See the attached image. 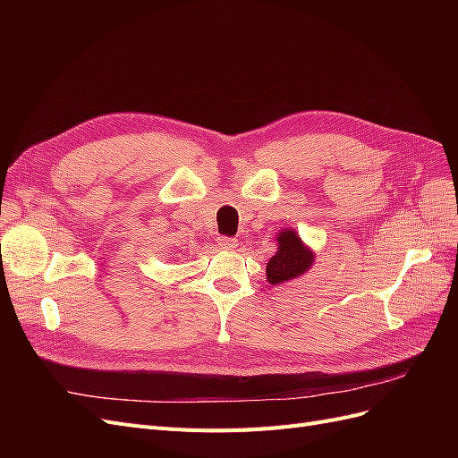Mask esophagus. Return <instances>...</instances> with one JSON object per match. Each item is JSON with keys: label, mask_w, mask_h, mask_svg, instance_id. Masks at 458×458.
Returning <instances> with one entry per match:
<instances>
[{"label": "esophagus", "mask_w": 458, "mask_h": 458, "mask_svg": "<svg viewBox=\"0 0 458 458\" xmlns=\"http://www.w3.org/2000/svg\"><path fill=\"white\" fill-rule=\"evenodd\" d=\"M217 244H219L221 248H225V250H234V248L239 246L237 241L229 239V237H219V239H217Z\"/></svg>", "instance_id": "esophagus-1"}]
</instances>
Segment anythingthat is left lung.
<instances>
[{
    "instance_id": "1",
    "label": "left lung",
    "mask_w": 458,
    "mask_h": 458,
    "mask_svg": "<svg viewBox=\"0 0 458 458\" xmlns=\"http://www.w3.org/2000/svg\"><path fill=\"white\" fill-rule=\"evenodd\" d=\"M315 259V252L301 241L298 231L281 229L276 233V252L269 259L266 275L269 284H283L306 275Z\"/></svg>"
}]
</instances>
